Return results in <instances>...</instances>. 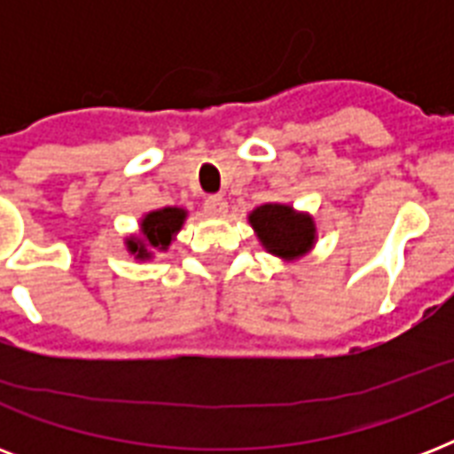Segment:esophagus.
<instances>
[{
  "mask_svg": "<svg viewBox=\"0 0 454 454\" xmlns=\"http://www.w3.org/2000/svg\"><path fill=\"white\" fill-rule=\"evenodd\" d=\"M226 200L221 198V195H209V198L205 200V212L209 214V216H223L226 214Z\"/></svg>",
  "mask_w": 454,
  "mask_h": 454,
  "instance_id": "34e87169",
  "label": "esophagus"
}]
</instances>
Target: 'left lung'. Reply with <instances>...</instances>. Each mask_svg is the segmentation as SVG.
<instances>
[{
	"mask_svg": "<svg viewBox=\"0 0 454 454\" xmlns=\"http://www.w3.org/2000/svg\"><path fill=\"white\" fill-rule=\"evenodd\" d=\"M249 223L266 252L280 256L285 262L299 259L316 245V221L310 214L294 212L290 205L256 207L249 214Z\"/></svg>",
	"mask_w": 454,
	"mask_h": 454,
	"instance_id": "left-lung-1",
	"label": "left lung"
}]
</instances>
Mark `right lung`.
I'll use <instances>...</instances> for the list:
<instances>
[{
    "label": "right lung",
    "mask_w": 454,
    "mask_h": 454,
    "mask_svg": "<svg viewBox=\"0 0 454 454\" xmlns=\"http://www.w3.org/2000/svg\"><path fill=\"white\" fill-rule=\"evenodd\" d=\"M185 216H188V212L181 207H164V209L145 214L141 219V235H131L124 242L129 254L144 262V259H151L153 249H157V252L169 249L174 235L184 226Z\"/></svg>",
    "instance_id": "1"
}]
</instances>
